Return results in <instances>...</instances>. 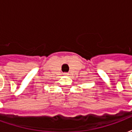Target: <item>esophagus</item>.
<instances>
[{"label":"esophagus","mask_w":132,"mask_h":132,"mask_svg":"<svg viewBox=\"0 0 132 132\" xmlns=\"http://www.w3.org/2000/svg\"><path fill=\"white\" fill-rule=\"evenodd\" d=\"M63 74H64V76H69V73H64Z\"/></svg>","instance_id":"34e87169"}]
</instances>
